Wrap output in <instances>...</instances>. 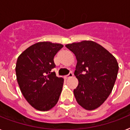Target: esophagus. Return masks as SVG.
Returning a JSON list of instances; mask_svg holds the SVG:
<instances>
[{"label":"esophagus","mask_w":130,"mask_h":130,"mask_svg":"<svg viewBox=\"0 0 130 130\" xmlns=\"http://www.w3.org/2000/svg\"><path fill=\"white\" fill-rule=\"evenodd\" d=\"M73 75V73L71 72V73H69V74L67 75H65V77H65V79H68V78L72 77Z\"/></svg>","instance_id":"obj_1"}]
</instances>
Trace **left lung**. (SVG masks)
Wrapping results in <instances>:
<instances>
[{
    "instance_id": "8db88e82",
    "label": "left lung",
    "mask_w": 130,
    "mask_h": 130,
    "mask_svg": "<svg viewBox=\"0 0 130 130\" xmlns=\"http://www.w3.org/2000/svg\"><path fill=\"white\" fill-rule=\"evenodd\" d=\"M65 47L74 53L77 61L74 75L79 83L73 90L76 101L87 110L97 109L107 100L114 86L119 69L116 59L92 41L73 43Z\"/></svg>"
}]
</instances>
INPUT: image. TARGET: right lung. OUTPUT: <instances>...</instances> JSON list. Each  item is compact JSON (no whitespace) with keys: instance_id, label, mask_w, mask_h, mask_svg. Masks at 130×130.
I'll return each mask as SVG.
<instances>
[{"instance_id":"right-lung-1","label":"right lung","mask_w":130,"mask_h":130,"mask_svg":"<svg viewBox=\"0 0 130 130\" xmlns=\"http://www.w3.org/2000/svg\"><path fill=\"white\" fill-rule=\"evenodd\" d=\"M63 47L59 43L39 42L23 51L16 64L17 79L28 103L35 109L48 111L58 102L64 79L51 72L53 58Z\"/></svg>"}]
</instances>
